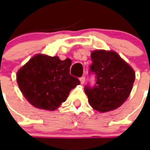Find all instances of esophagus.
<instances>
[{"mask_svg":"<svg viewBox=\"0 0 150 150\" xmlns=\"http://www.w3.org/2000/svg\"><path fill=\"white\" fill-rule=\"evenodd\" d=\"M79 80H80V83H81L82 84H83V83H84V82H85V77H84V76L81 77V78L79 79Z\"/></svg>","mask_w":150,"mask_h":150,"instance_id":"34e87169","label":"esophagus"}]
</instances>
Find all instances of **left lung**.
<instances>
[{"label":"left lung","instance_id":"left-lung-1","mask_svg":"<svg viewBox=\"0 0 150 150\" xmlns=\"http://www.w3.org/2000/svg\"><path fill=\"white\" fill-rule=\"evenodd\" d=\"M90 72L96 75L93 87L85 86L84 91L91 107L100 112L116 109L128 99L135 80L133 69L117 53L96 50L91 54Z\"/></svg>","mask_w":150,"mask_h":150}]
</instances>
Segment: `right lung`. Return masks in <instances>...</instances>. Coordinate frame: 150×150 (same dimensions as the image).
<instances>
[{
  "mask_svg": "<svg viewBox=\"0 0 150 150\" xmlns=\"http://www.w3.org/2000/svg\"><path fill=\"white\" fill-rule=\"evenodd\" d=\"M71 60L36 54L17 73V82L25 98L34 107L54 111L80 83L70 75Z\"/></svg>",
  "mask_w": 150,
  "mask_h": 150,
  "instance_id": "1",
  "label": "right lung"
}]
</instances>
